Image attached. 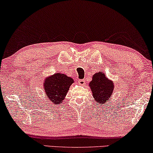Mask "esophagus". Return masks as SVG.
Instances as JSON below:
<instances>
[{
    "label": "esophagus",
    "instance_id": "1",
    "mask_svg": "<svg viewBox=\"0 0 153 153\" xmlns=\"http://www.w3.org/2000/svg\"><path fill=\"white\" fill-rule=\"evenodd\" d=\"M78 83L80 85H84L85 84V81L84 79H81V80L78 81Z\"/></svg>",
    "mask_w": 153,
    "mask_h": 153
}]
</instances>
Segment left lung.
I'll use <instances>...</instances> for the list:
<instances>
[{
  "instance_id": "1",
  "label": "left lung",
  "mask_w": 153,
  "mask_h": 153,
  "mask_svg": "<svg viewBox=\"0 0 153 153\" xmlns=\"http://www.w3.org/2000/svg\"><path fill=\"white\" fill-rule=\"evenodd\" d=\"M89 87L95 101L104 104L111 97L114 83L106 76L103 72L100 71L93 75L92 81L89 83Z\"/></svg>"
}]
</instances>
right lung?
I'll return each instance as SVG.
<instances>
[{
	"mask_svg": "<svg viewBox=\"0 0 153 153\" xmlns=\"http://www.w3.org/2000/svg\"><path fill=\"white\" fill-rule=\"evenodd\" d=\"M74 79L62 73H55L45 79L43 88L46 97L53 104H61Z\"/></svg>",
	"mask_w": 153,
	"mask_h": 153,
	"instance_id": "obj_1",
	"label": "right lung"
}]
</instances>
